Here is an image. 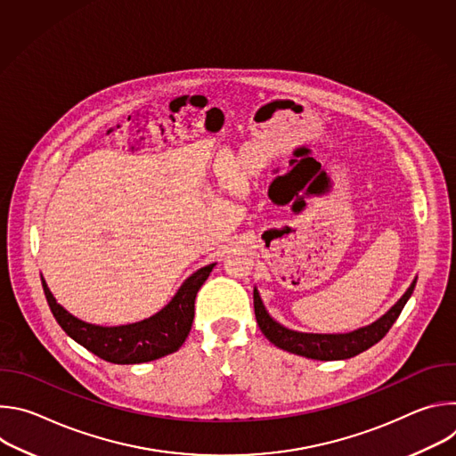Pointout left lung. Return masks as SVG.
I'll use <instances>...</instances> for the list:
<instances>
[{
	"label": "left lung",
	"instance_id": "1",
	"mask_svg": "<svg viewBox=\"0 0 456 456\" xmlns=\"http://www.w3.org/2000/svg\"><path fill=\"white\" fill-rule=\"evenodd\" d=\"M415 283H417V278L413 280L410 289L403 294V297L382 317L368 324V327H362L346 334H308V332H297L283 327L281 322H278L267 312L262 301V296H259L256 287H254V314H256L259 330H262L264 336L278 348L301 357L317 359V361H341V359H350L371 348L387 334V330L394 327V322L401 315L404 305L411 297L415 290Z\"/></svg>",
	"mask_w": 456,
	"mask_h": 456
}]
</instances>
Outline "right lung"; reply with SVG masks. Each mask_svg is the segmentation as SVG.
Returning <instances> with one entry per match:
<instances>
[{
    "label": "right lung",
    "instance_id": "obj_1",
    "mask_svg": "<svg viewBox=\"0 0 456 456\" xmlns=\"http://www.w3.org/2000/svg\"><path fill=\"white\" fill-rule=\"evenodd\" d=\"M215 265L209 264L191 274L173 299L155 315L118 327H101L72 315L55 301L45 278H41V283L59 327L76 343L108 362L139 364L169 355L183 345L194 319V297Z\"/></svg>",
    "mask_w": 456,
    "mask_h": 456
}]
</instances>
